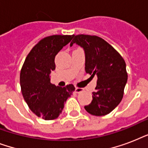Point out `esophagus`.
Returning a JSON list of instances; mask_svg holds the SVG:
<instances>
[{"label":"esophagus","instance_id":"1","mask_svg":"<svg viewBox=\"0 0 148 148\" xmlns=\"http://www.w3.org/2000/svg\"><path fill=\"white\" fill-rule=\"evenodd\" d=\"M84 91V88H75V92L76 93H81Z\"/></svg>","mask_w":148,"mask_h":148}]
</instances>
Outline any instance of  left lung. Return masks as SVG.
I'll use <instances>...</instances> for the list:
<instances>
[{
    "instance_id": "1",
    "label": "left lung",
    "mask_w": 148,
    "mask_h": 148,
    "mask_svg": "<svg viewBox=\"0 0 148 148\" xmlns=\"http://www.w3.org/2000/svg\"><path fill=\"white\" fill-rule=\"evenodd\" d=\"M71 46L76 43L85 52V71L97 76L92 101L84 106L89 114L103 116L110 113L121 101L127 81L124 58L103 38L95 35H74Z\"/></svg>"
}]
</instances>
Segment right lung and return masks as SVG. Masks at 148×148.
Returning a JSON list of instances; mask_svg holds the SVG:
<instances>
[{"instance_id": "right-lung-1", "label": "right lung", "mask_w": 148, "mask_h": 148, "mask_svg": "<svg viewBox=\"0 0 148 148\" xmlns=\"http://www.w3.org/2000/svg\"><path fill=\"white\" fill-rule=\"evenodd\" d=\"M74 35H51L42 38L31 49L20 74L21 93L34 114L46 121L58 118L67 99L75 88H64L51 83L50 74L55 69L57 53L72 40Z\"/></svg>"}]
</instances>
